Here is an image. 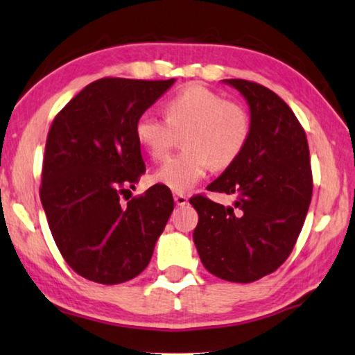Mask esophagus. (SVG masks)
I'll list each match as a JSON object with an SVG mask.
<instances>
[{"label": "esophagus", "instance_id": "obj_1", "mask_svg": "<svg viewBox=\"0 0 355 355\" xmlns=\"http://www.w3.org/2000/svg\"><path fill=\"white\" fill-rule=\"evenodd\" d=\"M173 201H175L177 206H184V204L188 202V198L182 193H175L173 194Z\"/></svg>", "mask_w": 355, "mask_h": 355}]
</instances>
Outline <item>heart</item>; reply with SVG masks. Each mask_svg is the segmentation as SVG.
<instances>
[{"mask_svg":"<svg viewBox=\"0 0 355 355\" xmlns=\"http://www.w3.org/2000/svg\"><path fill=\"white\" fill-rule=\"evenodd\" d=\"M164 112L166 119L141 114L135 135L149 156L161 159L175 141V133H183V151L153 173L154 182L172 191H188L211 166L228 167L248 143L251 122L246 109L202 85H188L173 94L164 104Z\"/></svg>","mask_w":355,"mask_h":355,"instance_id":"heart-1","label":"heart"}]
</instances>
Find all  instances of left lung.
<instances>
[{"label": "left lung", "mask_w": 355, "mask_h": 355, "mask_svg": "<svg viewBox=\"0 0 355 355\" xmlns=\"http://www.w3.org/2000/svg\"><path fill=\"white\" fill-rule=\"evenodd\" d=\"M246 99L251 130L236 161L209 184L234 196L222 206L189 199L199 222L193 239L202 266L233 283H252L275 272L291 254L312 199L306 133L286 103L248 80H222Z\"/></svg>", "instance_id": "8db88e82"}]
</instances>
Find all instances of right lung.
<instances>
[{
	"instance_id": "right-lung-1",
	"label": "right lung",
	"mask_w": 355,
	"mask_h": 355,
	"mask_svg": "<svg viewBox=\"0 0 355 355\" xmlns=\"http://www.w3.org/2000/svg\"><path fill=\"white\" fill-rule=\"evenodd\" d=\"M173 83L96 80L49 128L40 198L62 257L94 283L139 275L173 211L171 189L162 184L127 204L121 199L146 172L135 123Z\"/></svg>"
}]
</instances>
